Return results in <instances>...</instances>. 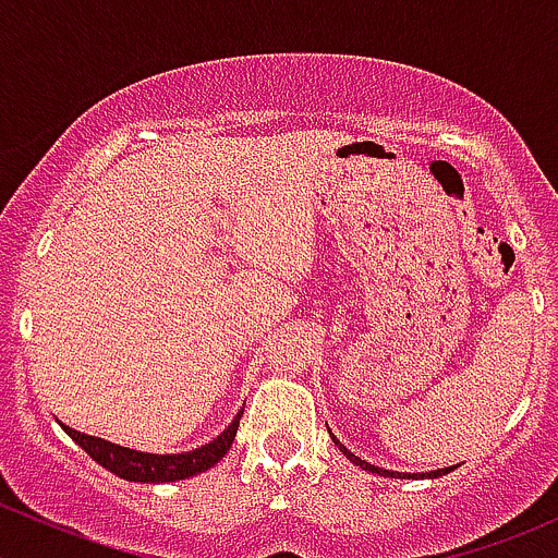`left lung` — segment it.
<instances>
[{
    "mask_svg": "<svg viewBox=\"0 0 558 558\" xmlns=\"http://www.w3.org/2000/svg\"><path fill=\"white\" fill-rule=\"evenodd\" d=\"M331 440H335V446L340 448L342 453L348 456V459L353 461V464L356 466H362V470H369V472H378V475H384V477H440V475H448V472L453 470V466H446V470H432V472H418V475H413V472H391V470H380V466H375V464H369V461H364V459H359V456H353L351 451H348L345 446H342L340 440H337L335 435H331Z\"/></svg>",
    "mask_w": 558,
    "mask_h": 558,
    "instance_id": "left-lung-1",
    "label": "left lung"
}]
</instances>
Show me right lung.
<instances>
[{
	"mask_svg": "<svg viewBox=\"0 0 558 558\" xmlns=\"http://www.w3.org/2000/svg\"><path fill=\"white\" fill-rule=\"evenodd\" d=\"M240 418H243V410H240L238 418L229 424V429H223L216 440L196 448V451L165 453V456L140 453V451H132V448H121L116 446V442L102 440V437H92V435H83V432L70 429V426H64V432L83 448V451L92 456L97 464H102L105 470L116 472V475L123 477V481L170 483V481H183V477H191V475H199V472L216 466L218 461L223 459V453L232 448Z\"/></svg>",
	"mask_w": 558,
	"mask_h": 558,
	"instance_id": "add662e5",
	"label": "right lung"
}]
</instances>
